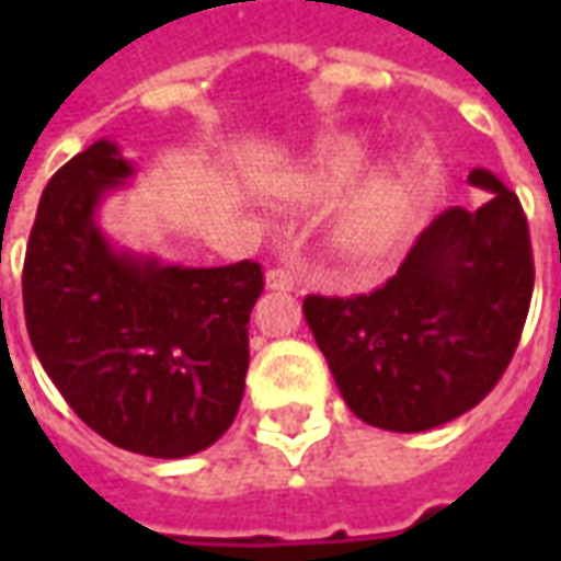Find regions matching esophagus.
<instances>
[{
  "instance_id": "obj_1",
  "label": "esophagus",
  "mask_w": 561,
  "mask_h": 561,
  "mask_svg": "<svg viewBox=\"0 0 561 561\" xmlns=\"http://www.w3.org/2000/svg\"><path fill=\"white\" fill-rule=\"evenodd\" d=\"M264 282H267L270 291H294V288H297V276H294L291 270H279V267L267 270Z\"/></svg>"
}]
</instances>
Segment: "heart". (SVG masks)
<instances>
[{
	"label": "heart",
	"instance_id": "b5f03b06",
	"mask_svg": "<svg viewBox=\"0 0 561 561\" xmlns=\"http://www.w3.org/2000/svg\"><path fill=\"white\" fill-rule=\"evenodd\" d=\"M366 147L360 140H342L328 149L297 180L294 192L306 201H330L364 171ZM421 204V183L409 168L388 164L364 176L330 219V245L352 264H376L393 252L409 231Z\"/></svg>",
	"mask_w": 561,
	"mask_h": 561
}]
</instances>
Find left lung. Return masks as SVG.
Returning a JSON list of instances; mask_svg holds the SVG:
<instances>
[{
    "label": "left lung",
    "mask_w": 561,
    "mask_h": 561,
    "mask_svg": "<svg viewBox=\"0 0 561 561\" xmlns=\"http://www.w3.org/2000/svg\"><path fill=\"white\" fill-rule=\"evenodd\" d=\"M478 209L450 207L381 288L306 297V324L342 400L369 426L423 433L474 409L517 352L529 316V225L517 195L474 168Z\"/></svg>",
    "instance_id": "obj_1"
}]
</instances>
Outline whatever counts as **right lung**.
<instances>
[{
  "label": "right lung",
  "instance_id": "add662e5",
  "mask_svg": "<svg viewBox=\"0 0 561 561\" xmlns=\"http://www.w3.org/2000/svg\"><path fill=\"white\" fill-rule=\"evenodd\" d=\"M135 176L95 140L47 183L23 264L32 348L80 421L111 445L180 459L237 417L261 264L185 267L102 231V204Z\"/></svg>",
  "mask_w": 561,
  "mask_h": 561
}]
</instances>
